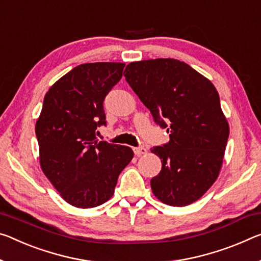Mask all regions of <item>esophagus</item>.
<instances>
[{
  "label": "esophagus",
  "mask_w": 261,
  "mask_h": 261,
  "mask_svg": "<svg viewBox=\"0 0 261 261\" xmlns=\"http://www.w3.org/2000/svg\"><path fill=\"white\" fill-rule=\"evenodd\" d=\"M134 153L137 156H140L143 154H146L147 153V150L145 147H134Z\"/></svg>",
  "instance_id": "esophagus-1"
}]
</instances>
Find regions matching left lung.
Returning <instances> with one entry per match:
<instances>
[{
	"label": "left lung",
	"mask_w": 261,
	"mask_h": 261,
	"mask_svg": "<svg viewBox=\"0 0 261 261\" xmlns=\"http://www.w3.org/2000/svg\"><path fill=\"white\" fill-rule=\"evenodd\" d=\"M124 76L153 119L167 127L169 142L153 147L163 166L151 188L163 203L185 206L197 201L220 174L229 138L215 86L184 61L130 63Z\"/></svg>",
	"instance_id": "left-lung-1"
}]
</instances>
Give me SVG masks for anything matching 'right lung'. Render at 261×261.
Returning a JSON list of instances; mask_svg holds the SVG:
<instances>
[{
    "label": "right lung",
    "mask_w": 261,
    "mask_h": 261,
    "mask_svg": "<svg viewBox=\"0 0 261 261\" xmlns=\"http://www.w3.org/2000/svg\"><path fill=\"white\" fill-rule=\"evenodd\" d=\"M125 64L90 63L60 77L44 97L36 122L39 163L60 196L76 208H94L114 195L118 175L134 158L130 147L98 142L106 125L103 101Z\"/></svg>",
    "instance_id": "obj_1"
}]
</instances>
